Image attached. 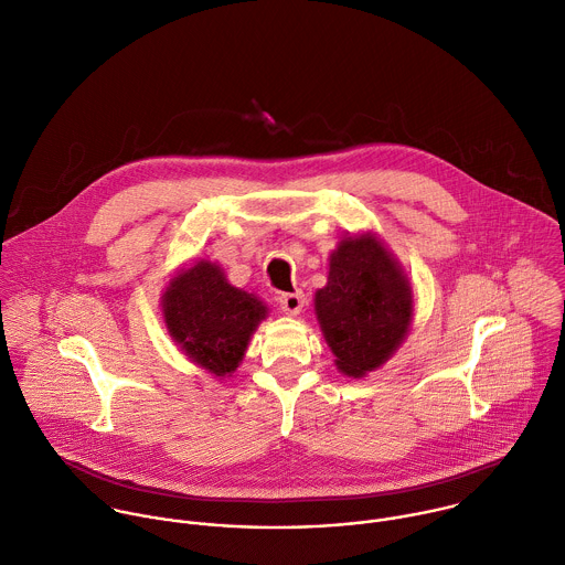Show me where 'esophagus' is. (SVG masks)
I'll use <instances>...</instances> for the list:
<instances>
[{"mask_svg":"<svg viewBox=\"0 0 565 565\" xmlns=\"http://www.w3.org/2000/svg\"><path fill=\"white\" fill-rule=\"evenodd\" d=\"M277 301H279L281 310H284L286 315L297 317V315L301 312V308H303V292H301V290H297V292H286V295H279Z\"/></svg>","mask_w":565,"mask_h":565,"instance_id":"obj_1","label":"esophagus"}]
</instances>
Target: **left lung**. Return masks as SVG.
Here are the masks:
<instances>
[{
  "label": "left lung",
  "instance_id": "left-lung-1",
  "mask_svg": "<svg viewBox=\"0 0 565 565\" xmlns=\"http://www.w3.org/2000/svg\"><path fill=\"white\" fill-rule=\"evenodd\" d=\"M315 312L339 372L363 379L405 341L414 292L374 233L348 235L330 255L328 284L315 295Z\"/></svg>",
  "mask_w": 565,
  "mask_h": 565
}]
</instances>
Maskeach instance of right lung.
I'll return each mask as SVG.
<instances>
[{
  "instance_id": "add662e5",
  "label": "right lung",
  "mask_w": 565,
  "mask_h": 565,
  "mask_svg": "<svg viewBox=\"0 0 565 565\" xmlns=\"http://www.w3.org/2000/svg\"><path fill=\"white\" fill-rule=\"evenodd\" d=\"M162 317L180 350L206 372L231 376L268 308L226 281L222 268L200 259L175 273L162 295Z\"/></svg>"
}]
</instances>
